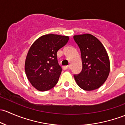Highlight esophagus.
<instances>
[{
  "instance_id": "esophagus-1",
  "label": "esophagus",
  "mask_w": 125,
  "mask_h": 125,
  "mask_svg": "<svg viewBox=\"0 0 125 125\" xmlns=\"http://www.w3.org/2000/svg\"><path fill=\"white\" fill-rule=\"evenodd\" d=\"M69 65H64V66H62V69H64V70H68V69H69Z\"/></svg>"
}]
</instances>
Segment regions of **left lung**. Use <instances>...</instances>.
<instances>
[{"label":"left lung","instance_id":"8db88e82","mask_svg":"<svg viewBox=\"0 0 125 125\" xmlns=\"http://www.w3.org/2000/svg\"><path fill=\"white\" fill-rule=\"evenodd\" d=\"M74 40L81 54L82 69L74 74L76 83L84 90L97 89L105 82L110 70L106 49L96 37L89 34L74 35Z\"/></svg>","mask_w":125,"mask_h":125}]
</instances>
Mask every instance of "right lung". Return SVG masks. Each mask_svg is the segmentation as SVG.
I'll use <instances>...</instances> for the list:
<instances>
[{
	"label": "right lung",
	"instance_id": "add662e5",
	"mask_svg": "<svg viewBox=\"0 0 125 125\" xmlns=\"http://www.w3.org/2000/svg\"><path fill=\"white\" fill-rule=\"evenodd\" d=\"M69 40L67 36L44 35L30 47L24 67L28 80L37 90H49L57 83L62 71L58 62L57 52Z\"/></svg>",
	"mask_w": 125,
	"mask_h": 125
}]
</instances>
